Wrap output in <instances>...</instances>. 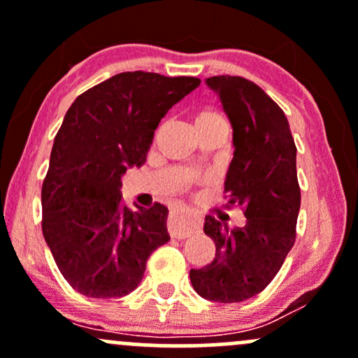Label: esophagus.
<instances>
[{
	"mask_svg": "<svg viewBox=\"0 0 358 358\" xmlns=\"http://www.w3.org/2000/svg\"><path fill=\"white\" fill-rule=\"evenodd\" d=\"M168 231L175 239H187L199 231V224L190 217L176 213V215H171L170 222H168Z\"/></svg>",
	"mask_w": 358,
	"mask_h": 358,
	"instance_id": "34e87169",
	"label": "esophagus"
}]
</instances>
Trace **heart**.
Returning a JSON list of instances; mask_svg holds the SVG:
<instances>
[{
	"instance_id": "b5f03b06",
	"label": "heart",
	"mask_w": 358,
	"mask_h": 358,
	"mask_svg": "<svg viewBox=\"0 0 358 358\" xmlns=\"http://www.w3.org/2000/svg\"><path fill=\"white\" fill-rule=\"evenodd\" d=\"M193 127H195L196 134L202 131H210L215 127H225V121L222 119L219 113L212 109H202L193 116Z\"/></svg>"
}]
</instances>
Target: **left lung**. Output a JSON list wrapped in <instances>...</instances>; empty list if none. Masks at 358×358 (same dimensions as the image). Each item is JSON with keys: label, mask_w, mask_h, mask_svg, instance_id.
<instances>
[{"label": "left lung", "mask_w": 358, "mask_h": 358, "mask_svg": "<svg viewBox=\"0 0 358 358\" xmlns=\"http://www.w3.org/2000/svg\"><path fill=\"white\" fill-rule=\"evenodd\" d=\"M232 126L234 158L225 178V208L239 207L242 227L229 229L205 217L203 232L215 244V257L192 269L193 289L205 299L239 303L273 281L296 239L301 205L296 146L282 109L244 77H208Z\"/></svg>", "instance_id": "1"}]
</instances>
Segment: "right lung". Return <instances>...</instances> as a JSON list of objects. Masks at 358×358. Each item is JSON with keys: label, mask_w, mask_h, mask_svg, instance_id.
Here are the masks:
<instances>
[{"label": "right lung", "mask_w": 358, "mask_h": 358, "mask_svg": "<svg viewBox=\"0 0 358 358\" xmlns=\"http://www.w3.org/2000/svg\"><path fill=\"white\" fill-rule=\"evenodd\" d=\"M199 85L196 77L122 72L69 108L43 180L42 231L62 276L80 294H129L151 252L170 241L168 208L129 210L121 176L146 162L159 121Z\"/></svg>", "instance_id": "obj_1"}]
</instances>
